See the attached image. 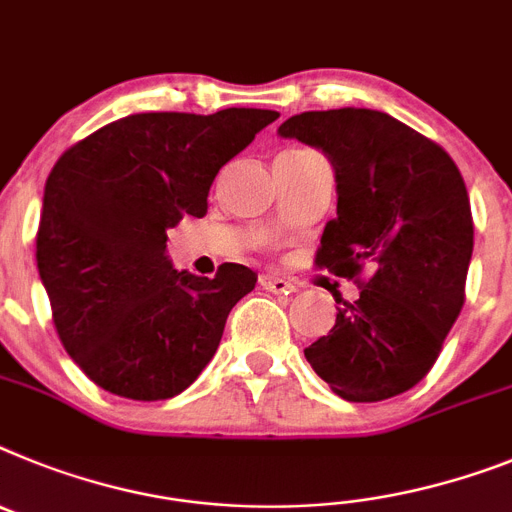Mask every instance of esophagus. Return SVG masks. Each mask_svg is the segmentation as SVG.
I'll list each match as a JSON object with an SVG mask.
<instances>
[{
    "mask_svg": "<svg viewBox=\"0 0 512 512\" xmlns=\"http://www.w3.org/2000/svg\"><path fill=\"white\" fill-rule=\"evenodd\" d=\"M259 285L264 287V290L274 292V295H287V292H292L295 287H292V282H287L285 277H277V274H261L259 277Z\"/></svg>",
    "mask_w": 512,
    "mask_h": 512,
    "instance_id": "1",
    "label": "esophagus"
}]
</instances>
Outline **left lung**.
Segmentation results:
<instances>
[{
    "label": "left lung",
    "mask_w": 512,
    "mask_h": 512,
    "mask_svg": "<svg viewBox=\"0 0 512 512\" xmlns=\"http://www.w3.org/2000/svg\"><path fill=\"white\" fill-rule=\"evenodd\" d=\"M277 134L334 168L336 217L316 264L336 277L368 274L305 360L347 401L399 396L430 373L464 308L474 251L464 178L443 147L383 111H305Z\"/></svg>",
    "instance_id": "obj_1"
}]
</instances>
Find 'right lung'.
Masks as SVG:
<instances>
[{"label":"right lung","mask_w":512,"mask_h":512,"mask_svg":"<svg viewBox=\"0 0 512 512\" xmlns=\"http://www.w3.org/2000/svg\"><path fill=\"white\" fill-rule=\"evenodd\" d=\"M277 119L264 108L134 113L56 160L43 189L38 274L61 344L100 388L173 399L209 365L256 272L243 264H222L214 279L178 272L168 230L186 214H207L222 165Z\"/></svg>","instance_id":"right-lung-1"}]
</instances>
